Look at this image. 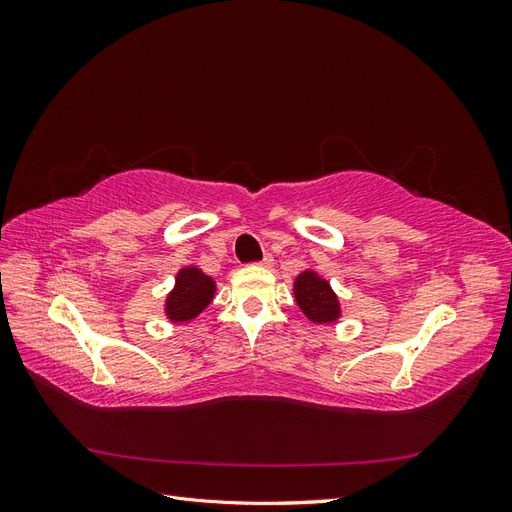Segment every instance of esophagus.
<instances>
[{
  "mask_svg": "<svg viewBox=\"0 0 512 512\" xmlns=\"http://www.w3.org/2000/svg\"><path fill=\"white\" fill-rule=\"evenodd\" d=\"M258 267H265V269H271L273 267V256L271 254H265V258H262L258 262Z\"/></svg>",
  "mask_w": 512,
  "mask_h": 512,
  "instance_id": "obj_1",
  "label": "esophagus"
}]
</instances>
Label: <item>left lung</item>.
<instances>
[{
  "label": "left lung",
  "mask_w": 512,
  "mask_h": 512,
  "mask_svg": "<svg viewBox=\"0 0 512 512\" xmlns=\"http://www.w3.org/2000/svg\"><path fill=\"white\" fill-rule=\"evenodd\" d=\"M294 299H297L303 314L318 324L335 322L339 318L337 294L331 290L329 282L314 271H303L294 282Z\"/></svg>",
  "instance_id": "8db88e82"
}]
</instances>
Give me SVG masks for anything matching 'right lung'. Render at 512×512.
<instances>
[{
	"label": "right lung",
	"instance_id": "obj_1",
	"mask_svg": "<svg viewBox=\"0 0 512 512\" xmlns=\"http://www.w3.org/2000/svg\"><path fill=\"white\" fill-rule=\"evenodd\" d=\"M215 282L196 267L177 273L175 288L166 297V316L170 322H190L211 303Z\"/></svg>",
	"mask_w": 512,
	"mask_h": 512
}]
</instances>
